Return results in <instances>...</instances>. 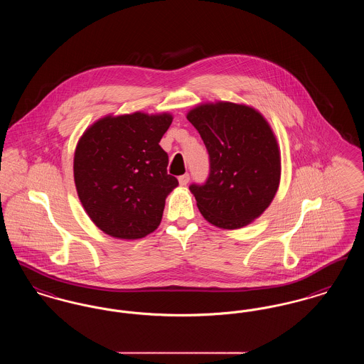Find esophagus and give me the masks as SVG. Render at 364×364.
I'll list each match as a JSON object with an SVG mask.
<instances>
[{"label": "esophagus", "instance_id": "1", "mask_svg": "<svg viewBox=\"0 0 364 364\" xmlns=\"http://www.w3.org/2000/svg\"><path fill=\"white\" fill-rule=\"evenodd\" d=\"M188 181H190V174H183L178 177V183L181 187H186L188 184Z\"/></svg>", "mask_w": 364, "mask_h": 364}]
</instances>
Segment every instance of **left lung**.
Wrapping results in <instances>:
<instances>
[{"mask_svg": "<svg viewBox=\"0 0 364 364\" xmlns=\"http://www.w3.org/2000/svg\"><path fill=\"white\" fill-rule=\"evenodd\" d=\"M210 156L205 186L192 184L196 206L211 225L235 230L259 218L281 180V150L264 116L250 105H196L187 113Z\"/></svg>", "mask_w": 364, "mask_h": 364, "instance_id": "8db88e82", "label": "left lung"}]
</instances>
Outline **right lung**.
Returning <instances> with one entry per match:
<instances>
[{"label": "right lung", "instance_id": "1", "mask_svg": "<svg viewBox=\"0 0 364 364\" xmlns=\"http://www.w3.org/2000/svg\"><path fill=\"white\" fill-rule=\"evenodd\" d=\"M172 113L106 114L87 127L73 156V178L90 220L114 239L138 240L161 224L178 186L159 141Z\"/></svg>", "mask_w": 364, "mask_h": 364}]
</instances>
